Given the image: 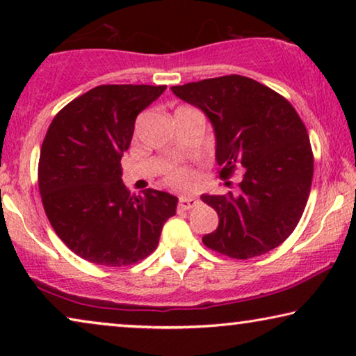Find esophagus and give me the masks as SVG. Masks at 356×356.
Wrapping results in <instances>:
<instances>
[{"label": "esophagus", "mask_w": 356, "mask_h": 356, "mask_svg": "<svg viewBox=\"0 0 356 356\" xmlns=\"http://www.w3.org/2000/svg\"><path fill=\"white\" fill-rule=\"evenodd\" d=\"M197 202L199 201H197L196 196H189V194H181V196H179L178 206H179V209H181V211H188V209H191V207L196 206Z\"/></svg>", "instance_id": "1"}]
</instances>
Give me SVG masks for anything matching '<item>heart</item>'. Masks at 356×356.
<instances>
[{"instance_id": "1", "label": "heart", "mask_w": 356, "mask_h": 356, "mask_svg": "<svg viewBox=\"0 0 356 356\" xmlns=\"http://www.w3.org/2000/svg\"><path fill=\"white\" fill-rule=\"evenodd\" d=\"M165 179L172 184H181L189 178V170L184 165L178 163H170L163 170Z\"/></svg>"}]
</instances>
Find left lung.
Returning <instances> with one entry per match:
<instances>
[{
    "label": "left lung",
    "instance_id": "left-lung-1",
    "mask_svg": "<svg viewBox=\"0 0 356 356\" xmlns=\"http://www.w3.org/2000/svg\"><path fill=\"white\" fill-rule=\"evenodd\" d=\"M172 90L212 123L220 178L243 172L236 194H202L218 216L217 230L202 236L204 245L233 259L282 245L303 216L314 168L308 131L293 106L267 86L238 74Z\"/></svg>",
    "mask_w": 356,
    "mask_h": 356
}]
</instances>
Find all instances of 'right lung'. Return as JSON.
<instances>
[{
    "mask_svg": "<svg viewBox=\"0 0 356 356\" xmlns=\"http://www.w3.org/2000/svg\"><path fill=\"white\" fill-rule=\"evenodd\" d=\"M167 86H99L58 111L43 139L38 189L61 241L82 259L121 267L147 257L178 197L157 189L136 196L121 179L134 123Z\"/></svg>",
    "mask_w": 356,
    "mask_h": 356,
    "instance_id": "obj_1",
    "label": "right lung"
}]
</instances>
